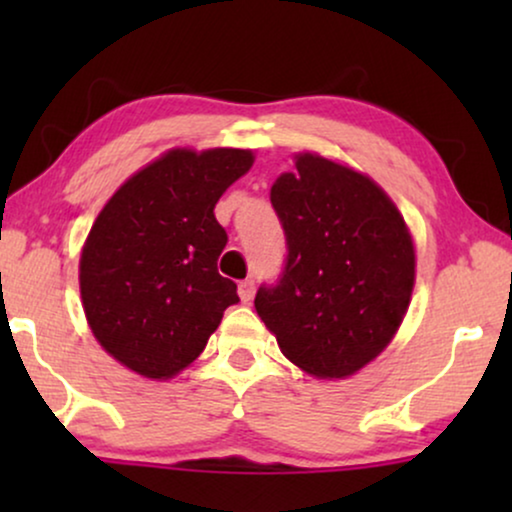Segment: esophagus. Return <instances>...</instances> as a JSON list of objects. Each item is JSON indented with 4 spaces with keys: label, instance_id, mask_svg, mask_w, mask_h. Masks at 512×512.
I'll return each mask as SVG.
<instances>
[{
    "label": "esophagus",
    "instance_id": "34e87169",
    "mask_svg": "<svg viewBox=\"0 0 512 512\" xmlns=\"http://www.w3.org/2000/svg\"><path fill=\"white\" fill-rule=\"evenodd\" d=\"M237 293H240L242 303H249V300L254 298L256 286H254V282H251V279H244V282H240V286H237Z\"/></svg>",
    "mask_w": 512,
    "mask_h": 512
}]
</instances>
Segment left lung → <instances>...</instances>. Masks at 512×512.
<instances>
[{
  "mask_svg": "<svg viewBox=\"0 0 512 512\" xmlns=\"http://www.w3.org/2000/svg\"><path fill=\"white\" fill-rule=\"evenodd\" d=\"M286 237L275 284L256 312L305 373L347 377L389 345L415 286V247L401 212L366 174L300 153L270 188Z\"/></svg>",
  "mask_w": 512,
  "mask_h": 512,
  "instance_id": "left-lung-1",
  "label": "left lung"
}]
</instances>
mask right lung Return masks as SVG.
Masks as SVG:
<instances>
[{
  "instance_id": "right-lung-1",
  "label": "right lung",
  "mask_w": 512,
  "mask_h": 512,
  "mask_svg": "<svg viewBox=\"0 0 512 512\" xmlns=\"http://www.w3.org/2000/svg\"><path fill=\"white\" fill-rule=\"evenodd\" d=\"M244 149H174L125 181L81 251L90 331L135 373L167 380L198 359L237 284L216 270L228 235L214 216L226 188L249 172Z\"/></svg>"
}]
</instances>
